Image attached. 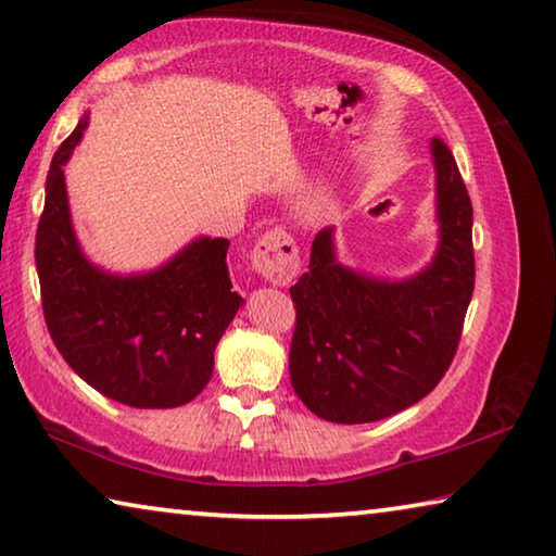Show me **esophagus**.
<instances>
[{
  "mask_svg": "<svg viewBox=\"0 0 556 556\" xmlns=\"http://www.w3.org/2000/svg\"><path fill=\"white\" fill-rule=\"evenodd\" d=\"M251 263L263 278L276 286H288L290 280L298 276V268H301L295 241L290 238V233L280 228L268 230V233L255 243Z\"/></svg>",
  "mask_w": 556,
  "mask_h": 556,
  "instance_id": "1",
  "label": "esophagus"
}]
</instances>
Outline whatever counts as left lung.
Wrapping results in <instances>:
<instances>
[{"label": "left lung", "instance_id": "obj_1", "mask_svg": "<svg viewBox=\"0 0 556 556\" xmlns=\"http://www.w3.org/2000/svg\"><path fill=\"white\" fill-rule=\"evenodd\" d=\"M430 151L438 249L422 270L392 280L343 266L328 226L290 288V382L328 422H375L420 403L455 357L475 288L472 203L445 143L432 139Z\"/></svg>", "mask_w": 556, "mask_h": 556}]
</instances>
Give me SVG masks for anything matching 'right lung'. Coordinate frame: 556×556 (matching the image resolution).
<instances>
[{"label": "right lung", "mask_w": 556, "mask_h": 556, "mask_svg": "<svg viewBox=\"0 0 556 556\" xmlns=\"http://www.w3.org/2000/svg\"><path fill=\"white\" fill-rule=\"evenodd\" d=\"M89 114L54 153L37 228V273L49 336L72 370L116 403L166 409L208 386L213 353L243 298L230 283L226 238L199 236L161 266L111 273L84 253L64 166Z\"/></svg>", "instance_id": "obj_1"}]
</instances>
